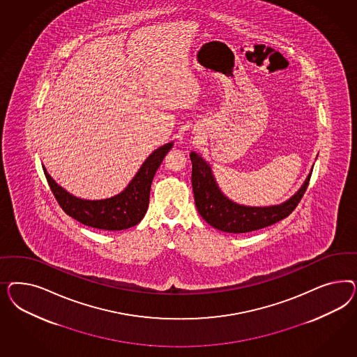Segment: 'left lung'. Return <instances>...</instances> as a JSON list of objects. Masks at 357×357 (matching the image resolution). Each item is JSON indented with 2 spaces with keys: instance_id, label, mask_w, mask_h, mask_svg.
I'll list each match as a JSON object with an SVG mask.
<instances>
[{
  "instance_id": "8db88e82",
  "label": "left lung",
  "mask_w": 357,
  "mask_h": 357,
  "mask_svg": "<svg viewBox=\"0 0 357 357\" xmlns=\"http://www.w3.org/2000/svg\"><path fill=\"white\" fill-rule=\"evenodd\" d=\"M190 158L192 162L191 182L197 212L211 227L234 234L270 227L289 216L301 202L312 176V173L309 174L297 194L293 195L289 200L284 202L282 204L271 206H241L229 200L221 192L211 166L199 154L192 151Z\"/></svg>"
}]
</instances>
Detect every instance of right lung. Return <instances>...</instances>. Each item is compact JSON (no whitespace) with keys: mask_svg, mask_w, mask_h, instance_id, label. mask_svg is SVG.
<instances>
[{"mask_svg":"<svg viewBox=\"0 0 357 357\" xmlns=\"http://www.w3.org/2000/svg\"><path fill=\"white\" fill-rule=\"evenodd\" d=\"M172 148L173 142H169L153 151L124 191L103 200L76 197L56 183L45 167H43L44 175L54 199L66 215L86 227L102 230H124L137 225L145 216L149 206L151 181Z\"/></svg>","mask_w":357,"mask_h":357,"instance_id":"1","label":"right lung"}]
</instances>
